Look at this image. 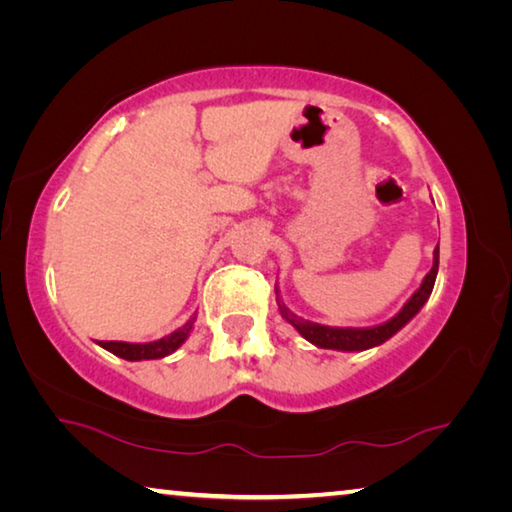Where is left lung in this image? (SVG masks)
<instances>
[{
	"mask_svg": "<svg viewBox=\"0 0 512 512\" xmlns=\"http://www.w3.org/2000/svg\"><path fill=\"white\" fill-rule=\"evenodd\" d=\"M436 273H438V248H436V253H433L431 271L427 273V277H424L420 289L413 293L411 300L402 307L400 314L393 316L391 320H386V323L377 325V327H327V325H316V323H309V320L298 318L296 314H291V311L282 305L280 298H277V307H280L282 316L287 318L289 323L296 327L307 341L318 345V348L348 350V352L368 350V348H372V345H379V343H384L386 339H391L395 332H400V329L406 323H409V320L415 314H418L424 302H427V298L431 296L433 282H436Z\"/></svg>",
	"mask_w": 512,
	"mask_h": 512,
	"instance_id": "8db88e82",
	"label": "left lung"
}]
</instances>
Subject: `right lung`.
I'll use <instances>...</instances> for the list:
<instances>
[{
	"label": "right lung",
	"instance_id": "add662e5",
	"mask_svg": "<svg viewBox=\"0 0 512 512\" xmlns=\"http://www.w3.org/2000/svg\"><path fill=\"white\" fill-rule=\"evenodd\" d=\"M194 327V318L185 323L176 332L164 336L160 341H153V343H124V341H101L99 345L101 348H106L108 352L117 354V357L126 359V361H142V359H162L167 357V354L176 352L180 345L185 343V339L192 332Z\"/></svg>",
	"mask_w": 512,
	"mask_h": 512
}]
</instances>
